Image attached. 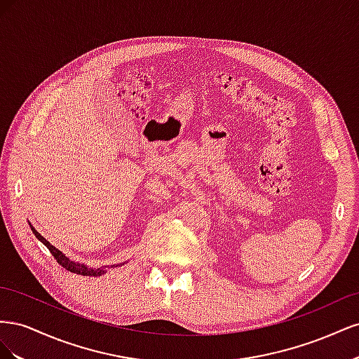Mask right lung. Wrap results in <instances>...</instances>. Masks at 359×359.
<instances>
[{
  "mask_svg": "<svg viewBox=\"0 0 359 359\" xmlns=\"http://www.w3.org/2000/svg\"><path fill=\"white\" fill-rule=\"evenodd\" d=\"M29 227H31V231H32V233L36 235V238L37 240L41 243V244H45L48 248H49V252L52 253V256L57 259V262L62 266V268H66L67 271H70V273H74V274H79V276H88V277H99V276H102V274H106L107 273V269H106V266H103V268H88V266H85V265H82V264H78V262H74V260H72V259H69L66 255H64L62 252H60L58 248H55L53 247L48 240H45V238H43L34 227H32V224L29 223ZM115 266V265H114ZM116 266H119V265H116Z\"/></svg>",
  "mask_w": 359,
  "mask_h": 359,
  "instance_id": "1",
  "label": "right lung"
}]
</instances>
